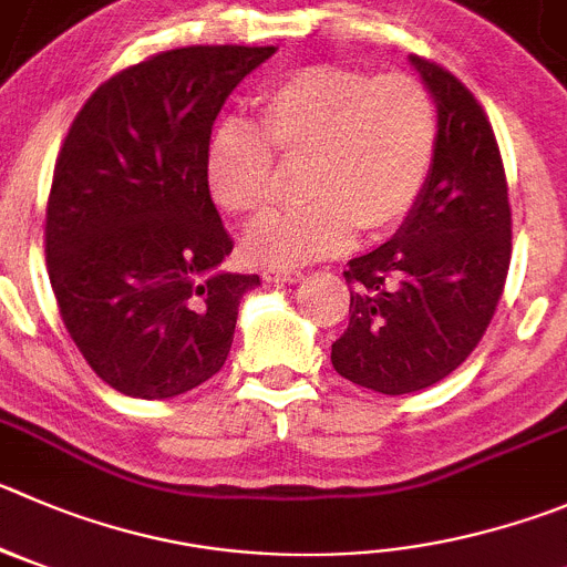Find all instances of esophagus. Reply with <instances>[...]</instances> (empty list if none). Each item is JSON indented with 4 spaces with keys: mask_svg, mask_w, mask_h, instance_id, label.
Returning <instances> with one entry per match:
<instances>
[{
    "mask_svg": "<svg viewBox=\"0 0 567 567\" xmlns=\"http://www.w3.org/2000/svg\"><path fill=\"white\" fill-rule=\"evenodd\" d=\"M262 277L268 279V282H299L305 274L299 271V268H277V266H268L262 268Z\"/></svg>",
    "mask_w": 567,
    "mask_h": 567,
    "instance_id": "34e87169",
    "label": "esophagus"
}]
</instances>
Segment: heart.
Listing matches in <instances>:
<instances>
[{"mask_svg": "<svg viewBox=\"0 0 567 567\" xmlns=\"http://www.w3.org/2000/svg\"><path fill=\"white\" fill-rule=\"evenodd\" d=\"M259 131L226 125L209 147V187L237 218L266 215L282 171H301L296 209L262 220L248 254L266 266H299L352 240L383 237L414 209L436 153V111L403 72L299 69L259 97Z\"/></svg>", "mask_w": 567, "mask_h": 567, "instance_id": "b5f03b06", "label": "heart"}]
</instances>
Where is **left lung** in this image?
Returning <instances> with one entry per match:
<instances>
[{
	"mask_svg": "<svg viewBox=\"0 0 567 567\" xmlns=\"http://www.w3.org/2000/svg\"><path fill=\"white\" fill-rule=\"evenodd\" d=\"M439 109L436 153L394 237L349 259V327L332 343L341 378L411 394L462 367L489 327L512 259L504 158L489 116L453 72L411 55Z\"/></svg>",
	"mask_w": 567,
	"mask_h": 567,
	"instance_id": "left-lung-1",
	"label": "left lung"
}]
</instances>
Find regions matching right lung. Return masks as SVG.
<instances>
[{
  "label": "right lung",
  "instance_id": "obj_1",
  "mask_svg": "<svg viewBox=\"0 0 567 567\" xmlns=\"http://www.w3.org/2000/svg\"><path fill=\"white\" fill-rule=\"evenodd\" d=\"M274 47L167 50L100 83L58 153L47 271L81 355L125 396L167 400L218 374L257 274L209 195L212 123Z\"/></svg>",
  "mask_w": 567,
  "mask_h": 567
}]
</instances>
